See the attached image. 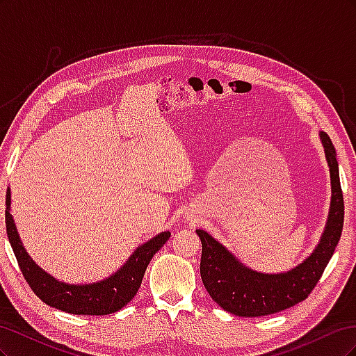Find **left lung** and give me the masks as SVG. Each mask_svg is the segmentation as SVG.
Returning a JSON list of instances; mask_svg holds the SVG:
<instances>
[{
    "label": "left lung",
    "instance_id": "left-lung-1",
    "mask_svg": "<svg viewBox=\"0 0 356 356\" xmlns=\"http://www.w3.org/2000/svg\"><path fill=\"white\" fill-rule=\"evenodd\" d=\"M319 138L330 168V212L315 250L300 264L282 273L257 272L239 261L209 233L196 230L202 241L203 285L215 303L236 316H266L296 306L307 298L331 260L343 230L344 204L336 148L325 132H319Z\"/></svg>",
    "mask_w": 356,
    "mask_h": 356
}]
</instances>
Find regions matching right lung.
<instances>
[{"mask_svg": "<svg viewBox=\"0 0 356 356\" xmlns=\"http://www.w3.org/2000/svg\"><path fill=\"white\" fill-rule=\"evenodd\" d=\"M10 207H12V193L8 187L6 195V229L8 242L13 248L26 282L46 305L72 315H110L124 307L141 286L148 263L170 238L169 232H161L145 243L139 245L117 272L102 281L67 284L58 281L32 260L20 241Z\"/></svg>", "mask_w": 356, "mask_h": 356, "instance_id": "right-lung-1", "label": "right lung"}]
</instances>
